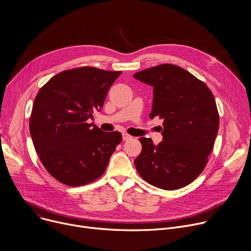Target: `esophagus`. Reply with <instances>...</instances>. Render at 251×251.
<instances>
[{
	"label": "esophagus",
	"mask_w": 251,
	"mask_h": 251,
	"mask_svg": "<svg viewBox=\"0 0 251 251\" xmlns=\"http://www.w3.org/2000/svg\"><path fill=\"white\" fill-rule=\"evenodd\" d=\"M123 140L124 141H128V140H131L133 137L131 136V135H129V134H127V133H123Z\"/></svg>",
	"instance_id": "esophagus-1"
}]
</instances>
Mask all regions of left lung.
I'll return each mask as SVG.
<instances>
[{"label": "left lung", "instance_id": "left-lung-1", "mask_svg": "<svg viewBox=\"0 0 251 251\" xmlns=\"http://www.w3.org/2000/svg\"><path fill=\"white\" fill-rule=\"evenodd\" d=\"M154 87L150 118L163 123V141L157 146L140 138L142 151L134 161L139 175L150 185L173 191L201 175L220 127L216 100L206 86L186 69L161 64L134 75Z\"/></svg>", "mask_w": 251, "mask_h": 251}]
</instances>
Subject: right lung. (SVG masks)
I'll use <instances>...</instances> for the list:
<instances>
[{
  "mask_svg": "<svg viewBox=\"0 0 251 251\" xmlns=\"http://www.w3.org/2000/svg\"><path fill=\"white\" fill-rule=\"evenodd\" d=\"M120 75L92 66L67 69L35 96L29 119L32 143L46 170L59 183L84 186L105 172L122 135L92 127L87 120L102 108Z\"/></svg>",
  "mask_w": 251,
  "mask_h": 251,
  "instance_id": "obj_1",
  "label": "right lung"
}]
</instances>
